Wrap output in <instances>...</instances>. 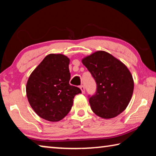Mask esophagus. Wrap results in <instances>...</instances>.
<instances>
[{
  "mask_svg": "<svg viewBox=\"0 0 156 156\" xmlns=\"http://www.w3.org/2000/svg\"><path fill=\"white\" fill-rule=\"evenodd\" d=\"M80 89L82 91V93L84 94V92H85V89H84V87L83 85H80Z\"/></svg>",
  "mask_w": 156,
  "mask_h": 156,
  "instance_id": "34e87169",
  "label": "esophagus"
}]
</instances>
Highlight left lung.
<instances>
[{"instance_id":"8db88e82","label":"left lung","mask_w":156,"mask_h":156,"mask_svg":"<svg viewBox=\"0 0 156 156\" xmlns=\"http://www.w3.org/2000/svg\"><path fill=\"white\" fill-rule=\"evenodd\" d=\"M97 84L89 97L95 114L105 119L116 117L125 110L133 95L134 83L126 66L112 54L98 51L82 60Z\"/></svg>"}]
</instances>
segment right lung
<instances>
[{"mask_svg":"<svg viewBox=\"0 0 156 156\" xmlns=\"http://www.w3.org/2000/svg\"><path fill=\"white\" fill-rule=\"evenodd\" d=\"M69 58L50 54L34 69L26 85L30 106L41 118L58 122L69 112L76 95L81 93L69 84Z\"/></svg>","mask_w":156,"mask_h":156,"instance_id":"right-lung-1","label":"right lung"}]
</instances>
